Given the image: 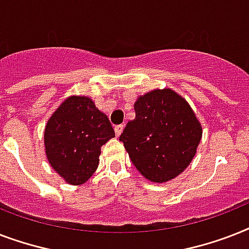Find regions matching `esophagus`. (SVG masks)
<instances>
[{"mask_svg":"<svg viewBox=\"0 0 249 249\" xmlns=\"http://www.w3.org/2000/svg\"><path fill=\"white\" fill-rule=\"evenodd\" d=\"M123 130H124V125H116L115 126V134H116V137H120Z\"/></svg>","mask_w":249,"mask_h":249,"instance_id":"obj_1","label":"esophagus"}]
</instances>
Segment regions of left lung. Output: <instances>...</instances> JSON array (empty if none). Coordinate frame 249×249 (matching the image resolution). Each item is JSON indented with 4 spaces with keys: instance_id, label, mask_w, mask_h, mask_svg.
<instances>
[{
    "instance_id": "left-lung-1",
    "label": "left lung",
    "mask_w": 249,
    "mask_h": 249,
    "mask_svg": "<svg viewBox=\"0 0 249 249\" xmlns=\"http://www.w3.org/2000/svg\"><path fill=\"white\" fill-rule=\"evenodd\" d=\"M120 141L138 172L163 183L189 166L200 143L203 129L186 99L172 89H156L134 103Z\"/></svg>"
}]
</instances>
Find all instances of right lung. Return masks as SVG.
Here are the masks:
<instances>
[{
  "label": "right lung",
  "instance_id": "right-lung-1",
  "mask_svg": "<svg viewBox=\"0 0 249 249\" xmlns=\"http://www.w3.org/2000/svg\"><path fill=\"white\" fill-rule=\"evenodd\" d=\"M115 137L108 117L89 97L72 95L45 126V152L52 168L70 185H83L97 170L101 147Z\"/></svg>",
  "mask_w": 249,
  "mask_h": 249
}]
</instances>
